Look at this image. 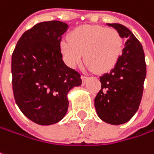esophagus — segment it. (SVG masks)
Instances as JSON below:
<instances>
[{"label":"esophagus","mask_w":154,"mask_h":154,"mask_svg":"<svg viewBox=\"0 0 154 154\" xmlns=\"http://www.w3.org/2000/svg\"><path fill=\"white\" fill-rule=\"evenodd\" d=\"M81 78H82V80L83 83L86 82H87V80L88 79V78L87 76H85V75H82V77H81Z\"/></svg>","instance_id":"34e87169"}]
</instances>
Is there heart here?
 <instances>
[{
    "label": "heart",
    "instance_id": "heart-1",
    "mask_svg": "<svg viewBox=\"0 0 154 154\" xmlns=\"http://www.w3.org/2000/svg\"><path fill=\"white\" fill-rule=\"evenodd\" d=\"M60 47L64 60L70 67H75L82 62L84 53L88 70L106 72L119 60L124 40L114 29L84 25L73 29L69 39H62Z\"/></svg>",
    "mask_w": 154,
    "mask_h": 154
}]
</instances>
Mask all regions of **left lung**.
I'll return each instance as SVG.
<instances>
[{"label":"left lung","instance_id":"8db88e82","mask_svg":"<svg viewBox=\"0 0 154 154\" xmlns=\"http://www.w3.org/2000/svg\"><path fill=\"white\" fill-rule=\"evenodd\" d=\"M126 40L115 67L100 77L102 88L94 98L98 116L118 125L128 122L138 109L146 75L145 53L132 32L120 23H107Z\"/></svg>","mask_w":154,"mask_h":154}]
</instances>
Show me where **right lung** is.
I'll return each mask as SVG.
<instances>
[{
    "label": "right lung",
    "instance_id": "1",
    "mask_svg": "<svg viewBox=\"0 0 154 154\" xmlns=\"http://www.w3.org/2000/svg\"><path fill=\"white\" fill-rule=\"evenodd\" d=\"M67 28L60 21L39 23L22 35L12 54L15 101L40 125L60 121L67 112V94L82 82L81 74L62 60L60 45Z\"/></svg>",
    "mask_w": 154,
    "mask_h": 154
}]
</instances>
